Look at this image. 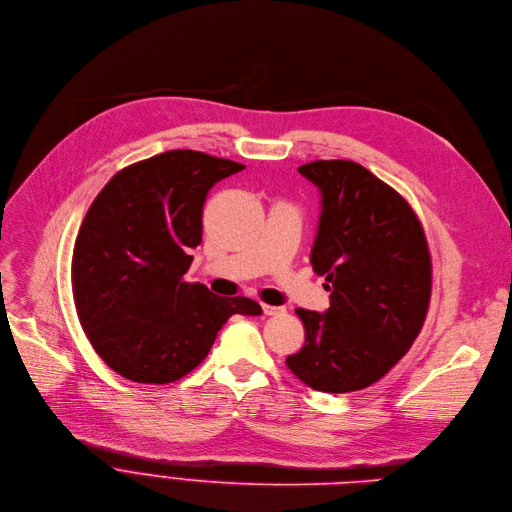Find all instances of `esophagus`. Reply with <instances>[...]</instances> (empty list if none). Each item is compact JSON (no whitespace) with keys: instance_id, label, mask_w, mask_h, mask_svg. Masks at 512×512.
<instances>
[{"instance_id":"1","label":"esophagus","mask_w":512,"mask_h":512,"mask_svg":"<svg viewBox=\"0 0 512 512\" xmlns=\"http://www.w3.org/2000/svg\"><path fill=\"white\" fill-rule=\"evenodd\" d=\"M261 308H263V312H265L267 316H275V314H284V312H286V308H282V306H269V304H263Z\"/></svg>"}]
</instances>
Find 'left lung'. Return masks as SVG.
Masks as SVG:
<instances>
[{
	"mask_svg": "<svg viewBox=\"0 0 512 512\" xmlns=\"http://www.w3.org/2000/svg\"><path fill=\"white\" fill-rule=\"evenodd\" d=\"M298 171L320 192L310 263L327 275L331 306L296 310L306 341L286 363L312 390L355 392L386 376L421 333L431 255L408 202L359 163L312 161Z\"/></svg>",
	"mask_w": 512,
	"mask_h": 512,
	"instance_id": "obj_1",
	"label": "left lung"
}]
</instances>
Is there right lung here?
I'll return each instance as SVG.
<instances>
[{"label": "right lung", "mask_w": 512, "mask_h": 512, "mask_svg": "<svg viewBox=\"0 0 512 512\" xmlns=\"http://www.w3.org/2000/svg\"><path fill=\"white\" fill-rule=\"evenodd\" d=\"M243 169L167 151L116 173L87 210L73 249L75 306L87 339L122 378L175 382L204 361L228 316L263 312L183 277L202 243L210 188Z\"/></svg>", "instance_id": "add662e5"}]
</instances>
